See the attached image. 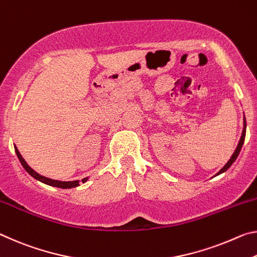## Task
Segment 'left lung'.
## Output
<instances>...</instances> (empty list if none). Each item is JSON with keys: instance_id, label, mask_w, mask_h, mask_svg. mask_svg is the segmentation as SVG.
<instances>
[{"instance_id": "1", "label": "left lung", "mask_w": 257, "mask_h": 257, "mask_svg": "<svg viewBox=\"0 0 257 257\" xmlns=\"http://www.w3.org/2000/svg\"><path fill=\"white\" fill-rule=\"evenodd\" d=\"M245 136H246V118H245V117H243V128H242V134H241L240 140H239V144H238V146H237V148H235L234 153L232 154V156H231V158L229 159V162L226 163L225 165L221 168L220 172H218V173H217L216 175H218V174H221V173H223V172H225V171L228 170V168H229L231 165H232V164H233V162L235 161V159H237L238 155H239V153H240V150H241V147H242V145H243V141H245Z\"/></svg>"}]
</instances>
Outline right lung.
<instances>
[{
  "label": "right lung",
  "mask_w": 257,
  "mask_h": 257,
  "mask_svg": "<svg viewBox=\"0 0 257 257\" xmlns=\"http://www.w3.org/2000/svg\"><path fill=\"white\" fill-rule=\"evenodd\" d=\"M15 150H16V154L17 156H18L20 163H22V165L24 166L25 170H26L28 172V174H31L34 179L39 180L41 181V182H43L45 184H48V186H52V187H57V188H61V189H70V188H75L79 186V181L76 180V181H68V182H66V181H58V180H52V179H49V178H45V176L41 175L37 173V172H35L33 170V168L28 165V164L25 162V159L23 158L22 155H20L19 150L17 149V147L15 146ZM87 181V178L83 179L82 182H86Z\"/></svg>",
  "instance_id": "1"
}]
</instances>
